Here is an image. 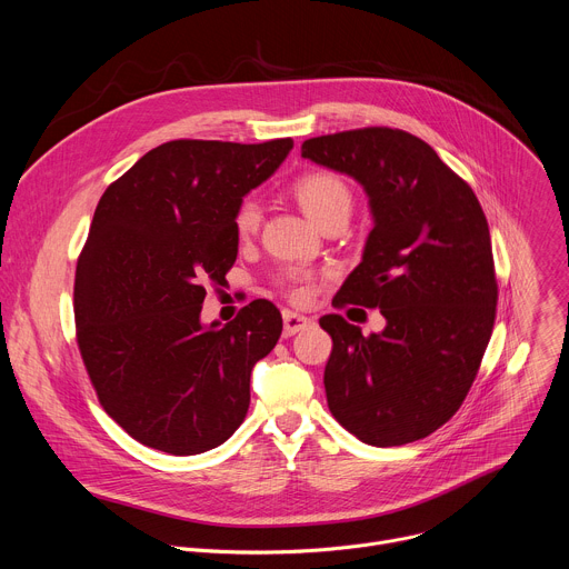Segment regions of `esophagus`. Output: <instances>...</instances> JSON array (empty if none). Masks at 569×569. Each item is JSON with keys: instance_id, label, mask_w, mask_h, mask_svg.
<instances>
[{"instance_id": "1", "label": "esophagus", "mask_w": 569, "mask_h": 569, "mask_svg": "<svg viewBox=\"0 0 569 569\" xmlns=\"http://www.w3.org/2000/svg\"><path fill=\"white\" fill-rule=\"evenodd\" d=\"M310 319L303 317V315H297L292 310H283V336L290 338V336H297L299 331L308 329L310 327Z\"/></svg>"}]
</instances>
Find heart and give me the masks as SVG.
Returning <instances> with one entry per match:
<instances>
[{"label":"heart","instance_id":"heart-1","mask_svg":"<svg viewBox=\"0 0 569 569\" xmlns=\"http://www.w3.org/2000/svg\"><path fill=\"white\" fill-rule=\"evenodd\" d=\"M292 193L301 207V211L315 222L319 229L336 220V218H349L353 207V196L349 184L331 173V171H310L292 184ZM261 222V207L257 200L246 198L233 216V227L240 236H252L259 229ZM288 292L292 299H303L308 292V277L303 272H290L286 277Z\"/></svg>","mask_w":569,"mask_h":569}]
</instances>
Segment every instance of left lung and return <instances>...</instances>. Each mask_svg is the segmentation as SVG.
<instances>
[{
	"label": "left lung",
	"mask_w": 569,
	"mask_h": 569,
	"mask_svg": "<svg viewBox=\"0 0 569 569\" xmlns=\"http://www.w3.org/2000/svg\"><path fill=\"white\" fill-rule=\"evenodd\" d=\"M301 157L365 189L373 229L333 301L380 308L387 321L365 338L342 315L319 319L333 338L329 410L369 446L423 439L459 410L493 333L489 222L472 189L405 130L312 137Z\"/></svg>",
	"instance_id": "1"
}]
</instances>
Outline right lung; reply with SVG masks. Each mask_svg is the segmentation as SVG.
<instances>
[{"label": "right lung", "mask_w": 569, "mask_h": 569, "mask_svg": "<svg viewBox=\"0 0 569 569\" xmlns=\"http://www.w3.org/2000/svg\"><path fill=\"white\" fill-rule=\"evenodd\" d=\"M292 139H178L148 150L101 196L76 266V338L103 410L139 443L187 457L224 443L250 408V376L283 329L257 299L200 321L204 286L238 254L233 216Z\"/></svg>", "instance_id": "obj_1"}]
</instances>
